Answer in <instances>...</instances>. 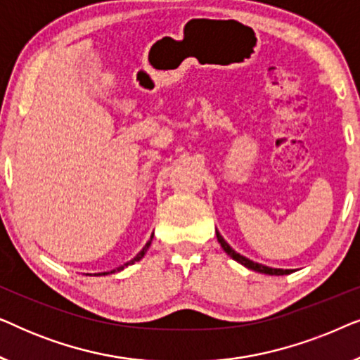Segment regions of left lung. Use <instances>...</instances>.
Returning a JSON list of instances; mask_svg holds the SVG:
<instances>
[{
    "mask_svg": "<svg viewBox=\"0 0 360 360\" xmlns=\"http://www.w3.org/2000/svg\"><path fill=\"white\" fill-rule=\"evenodd\" d=\"M216 238H218V243L221 244V248L224 249V252L228 254V255H231V257H233L234 260H238L239 264H243L244 267H248V269H252V270H255V272H260V274H269V275H288V274H292V272H293V270L272 269V267H267V265H262V264L252 262V260L245 259V257H243V255H240V254L234 252V250L229 248V244L226 243V240H224L223 238H221V234L218 233V231H216Z\"/></svg>",
    "mask_w": 360,
    "mask_h": 360,
    "instance_id": "1",
    "label": "left lung"
}]
</instances>
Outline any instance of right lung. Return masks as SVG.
Segmentation results:
<instances>
[{
	"label": "right lung",
	"instance_id": "obj_1",
	"mask_svg": "<svg viewBox=\"0 0 360 360\" xmlns=\"http://www.w3.org/2000/svg\"><path fill=\"white\" fill-rule=\"evenodd\" d=\"M149 245H150V240H149V243H147V244H146V248H144V249H142V250H141V252H139V254H137V255H136V257L131 260V262H127V264H124V265H122V267H120V269H117V270H122V269H124V267H126V265H131V264H134V262H136V260H141L142 257H144L146 250H147V249H149ZM112 272H116V270H111V274H112ZM105 274H108V272H103V275H105ZM98 275H101V274H98Z\"/></svg>",
	"mask_w": 360,
	"mask_h": 360
}]
</instances>
